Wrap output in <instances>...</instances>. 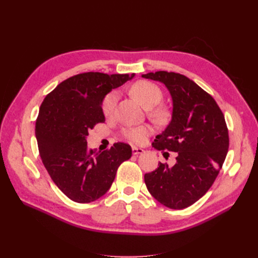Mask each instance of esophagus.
I'll use <instances>...</instances> for the list:
<instances>
[{"label": "esophagus", "instance_id": "obj_1", "mask_svg": "<svg viewBox=\"0 0 258 258\" xmlns=\"http://www.w3.org/2000/svg\"><path fill=\"white\" fill-rule=\"evenodd\" d=\"M143 153H144L143 148L132 146V154H134V155H139V154H143Z\"/></svg>", "mask_w": 258, "mask_h": 258}]
</instances>
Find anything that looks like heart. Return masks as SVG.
<instances>
[{"label": "heart", "mask_w": 258, "mask_h": 258, "mask_svg": "<svg viewBox=\"0 0 258 258\" xmlns=\"http://www.w3.org/2000/svg\"><path fill=\"white\" fill-rule=\"evenodd\" d=\"M131 93L136 99H138L141 104L146 108H153L162 99V92L158 86L147 81H139L131 87ZM118 99V93L112 91L104 98L102 102V112L105 116H111L114 112V108ZM151 115L155 118H161L163 116L160 110H151ZM152 127L148 124H143L139 127H130L123 129L122 135L124 139L134 144L143 143L146 138L152 134Z\"/></svg>", "instance_id": "obj_1"}]
</instances>
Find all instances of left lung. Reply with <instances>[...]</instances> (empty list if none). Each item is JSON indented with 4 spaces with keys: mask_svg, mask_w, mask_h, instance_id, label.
<instances>
[{
    "mask_svg": "<svg viewBox=\"0 0 258 258\" xmlns=\"http://www.w3.org/2000/svg\"><path fill=\"white\" fill-rule=\"evenodd\" d=\"M162 83L172 98V118L153 147L177 153L173 167H159L144 175L152 196L167 208L191 206L210 189L228 152L225 117L208 92L182 74L167 71L142 74Z\"/></svg>",
    "mask_w": 258,
    "mask_h": 258,
    "instance_id": "8db88e82",
    "label": "left lung"
}]
</instances>
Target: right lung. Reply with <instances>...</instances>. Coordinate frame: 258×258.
<instances>
[{
	"mask_svg": "<svg viewBox=\"0 0 258 258\" xmlns=\"http://www.w3.org/2000/svg\"><path fill=\"white\" fill-rule=\"evenodd\" d=\"M135 74L87 72L60 83L40 107L35 137L44 166L67 197L88 204L110 189L120 163L128 160L131 146L115 143L110 150H88V131L104 122L105 96Z\"/></svg>",
	"mask_w": 258,
	"mask_h": 258,
	"instance_id": "1",
	"label": "right lung"
}]
</instances>
